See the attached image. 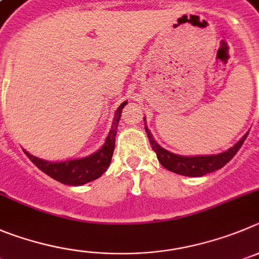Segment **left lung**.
Here are the masks:
<instances>
[{
  "label": "left lung",
  "mask_w": 259,
  "mask_h": 259,
  "mask_svg": "<svg viewBox=\"0 0 259 259\" xmlns=\"http://www.w3.org/2000/svg\"><path fill=\"white\" fill-rule=\"evenodd\" d=\"M146 129L148 139H150L151 147L157 155L158 161L165 169L173 171V173L181 174V176L186 177H202L205 174L215 171V170L221 169L225 166L232 157L237 153L240 150V147L243 146L244 141L246 139L249 133H246L243 138L240 139L234 147H231L230 150L225 151L218 155H210V156H181L176 155V153L169 152L167 150L162 148L157 142L153 139L152 134L148 130V127L144 126Z\"/></svg>",
  "instance_id": "8db88e82"
}]
</instances>
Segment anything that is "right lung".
Returning <instances> with one entry per match:
<instances>
[{"label":"right lung","instance_id":"1","mask_svg":"<svg viewBox=\"0 0 259 259\" xmlns=\"http://www.w3.org/2000/svg\"><path fill=\"white\" fill-rule=\"evenodd\" d=\"M126 103L127 102H124L117 108L115 117H113L112 127L109 130L106 142L102 146V148H99L93 155L86 156L83 158L68 160V161L50 162L31 155L25 150L24 153L41 171H44L49 177L60 182L63 185L81 186L88 183V182L98 179L108 169L109 164H111V158H112L113 151H115V139L116 133H117L118 121L121 118L122 108L126 106Z\"/></svg>","mask_w":259,"mask_h":259}]
</instances>
